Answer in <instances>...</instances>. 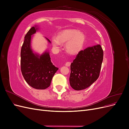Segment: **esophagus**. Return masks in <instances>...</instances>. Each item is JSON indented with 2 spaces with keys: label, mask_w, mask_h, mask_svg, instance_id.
<instances>
[{
  "label": "esophagus",
  "mask_w": 129,
  "mask_h": 129,
  "mask_svg": "<svg viewBox=\"0 0 129 129\" xmlns=\"http://www.w3.org/2000/svg\"><path fill=\"white\" fill-rule=\"evenodd\" d=\"M71 63L70 62H66L65 65L66 66H67V67H69V66H70V65H71Z\"/></svg>",
  "instance_id": "obj_1"
}]
</instances>
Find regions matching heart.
I'll return each mask as SVG.
<instances>
[{"instance_id":"heart-1","label":"heart","mask_w":129,"mask_h":129,"mask_svg":"<svg viewBox=\"0 0 129 129\" xmlns=\"http://www.w3.org/2000/svg\"><path fill=\"white\" fill-rule=\"evenodd\" d=\"M85 41V36L81 32L75 29H66L60 32L57 38L53 37L52 41L53 46L59 48L61 43L67 42L65 47L66 51L71 54H75L82 48Z\"/></svg>"}]
</instances>
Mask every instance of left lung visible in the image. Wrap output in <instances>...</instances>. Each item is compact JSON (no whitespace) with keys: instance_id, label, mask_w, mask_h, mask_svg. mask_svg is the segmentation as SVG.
Returning <instances> with one entry per match:
<instances>
[{"instance_id":"obj_1","label":"left lung","mask_w":129,"mask_h":129,"mask_svg":"<svg viewBox=\"0 0 129 129\" xmlns=\"http://www.w3.org/2000/svg\"><path fill=\"white\" fill-rule=\"evenodd\" d=\"M103 59V50L100 45L81 50L71 65L69 82L76 90L86 89L100 76Z\"/></svg>"}]
</instances>
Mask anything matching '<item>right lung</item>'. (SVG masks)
Wrapping results in <instances>:
<instances>
[{
    "label": "right lung",
    "instance_id": "obj_1",
    "mask_svg": "<svg viewBox=\"0 0 129 129\" xmlns=\"http://www.w3.org/2000/svg\"><path fill=\"white\" fill-rule=\"evenodd\" d=\"M36 27H32L25 36L20 53L21 71L30 87L36 89H45L50 86L52 78L58 68L52 63L48 52H46L40 56L33 53L30 48V39L31 36L38 29Z\"/></svg>",
    "mask_w": 129,
    "mask_h": 129
}]
</instances>
